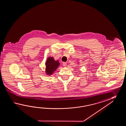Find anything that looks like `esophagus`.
Listing matches in <instances>:
<instances>
[{
  "instance_id": "34e87169",
  "label": "esophagus",
  "mask_w": 126,
  "mask_h": 126,
  "mask_svg": "<svg viewBox=\"0 0 126 126\" xmlns=\"http://www.w3.org/2000/svg\"><path fill=\"white\" fill-rule=\"evenodd\" d=\"M63 66H64V67L66 66V65H67V63H66V62H63Z\"/></svg>"
}]
</instances>
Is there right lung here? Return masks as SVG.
Returning a JSON list of instances; mask_svg holds the SVG:
<instances>
[{"mask_svg": "<svg viewBox=\"0 0 126 126\" xmlns=\"http://www.w3.org/2000/svg\"><path fill=\"white\" fill-rule=\"evenodd\" d=\"M59 61H54L53 57H49L46 62V72L48 75H51L57 69L59 66Z\"/></svg>", "mask_w": 126, "mask_h": 126, "instance_id": "1", "label": "right lung"}]
</instances>
